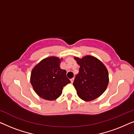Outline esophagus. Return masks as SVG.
Segmentation results:
<instances>
[{
	"label": "esophagus",
	"instance_id": "1",
	"mask_svg": "<svg viewBox=\"0 0 134 134\" xmlns=\"http://www.w3.org/2000/svg\"><path fill=\"white\" fill-rule=\"evenodd\" d=\"M74 78H72V79H71L70 80H71V83H73V82H74Z\"/></svg>",
	"mask_w": 134,
	"mask_h": 134
}]
</instances>
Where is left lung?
<instances>
[{
    "instance_id": "left-lung-1",
    "label": "left lung",
    "mask_w": 134,
    "mask_h": 134,
    "mask_svg": "<svg viewBox=\"0 0 134 134\" xmlns=\"http://www.w3.org/2000/svg\"><path fill=\"white\" fill-rule=\"evenodd\" d=\"M74 59L80 65L79 72L73 82L79 97L90 101L100 96L107 88L109 73L105 65L94 57L87 55Z\"/></svg>"
}]
</instances>
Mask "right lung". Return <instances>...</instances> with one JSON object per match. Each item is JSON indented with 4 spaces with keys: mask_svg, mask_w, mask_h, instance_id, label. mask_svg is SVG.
Wrapping results in <instances>:
<instances>
[{
    "mask_svg": "<svg viewBox=\"0 0 134 134\" xmlns=\"http://www.w3.org/2000/svg\"><path fill=\"white\" fill-rule=\"evenodd\" d=\"M61 60L56 57L46 58L32 69L30 82L36 94L49 100L57 99L65 85L71 82L66 71L60 67Z\"/></svg>",
    "mask_w": 134,
    "mask_h": 134,
    "instance_id": "1",
    "label": "right lung"
}]
</instances>
